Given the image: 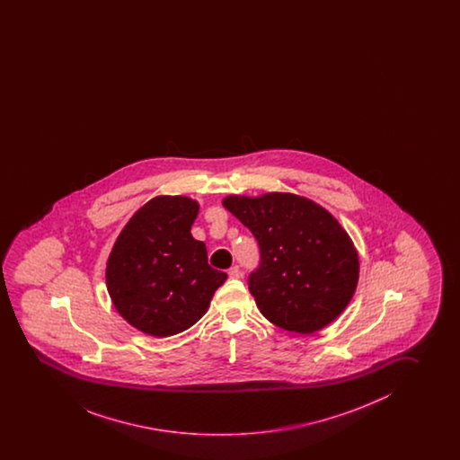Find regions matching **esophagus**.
Segmentation results:
<instances>
[{
    "mask_svg": "<svg viewBox=\"0 0 460 460\" xmlns=\"http://www.w3.org/2000/svg\"><path fill=\"white\" fill-rule=\"evenodd\" d=\"M227 275H229V279H240L242 277V270H240L239 266H234L227 270Z\"/></svg>",
    "mask_w": 460,
    "mask_h": 460,
    "instance_id": "esophagus-1",
    "label": "esophagus"
}]
</instances>
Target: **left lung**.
<instances>
[{
  "instance_id": "left-lung-1",
  "label": "left lung",
  "mask_w": 460,
  "mask_h": 460,
  "mask_svg": "<svg viewBox=\"0 0 460 460\" xmlns=\"http://www.w3.org/2000/svg\"><path fill=\"white\" fill-rule=\"evenodd\" d=\"M223 206L260 245V266L248 277L261 314L289 332L331 324L353 297L359 258L347 231L326 208L291 193L227 196Z\"/></svg>"
}]
</instances>
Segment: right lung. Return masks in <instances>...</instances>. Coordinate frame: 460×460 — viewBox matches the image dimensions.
I'll return each mask as SVG.
<instances>
[{
    "label": "right lung",
    "instance_id": "obj_1",
    "mask_svg": "<svg viewBox=\"0 0 460 460\" xmlns=\"http://www.w3.org/2000/svg\"><path fill=\"white\" fill-rule=\"evenodd\" d=\"M199 204L158 196L134 213L107 260L106 283L117 312L144 333L169 337L206 314L227 275L207 262L191 226Z\"/></svg>",
    "mask_w": 460,
    "mask_h": 460
}]
</instances>
